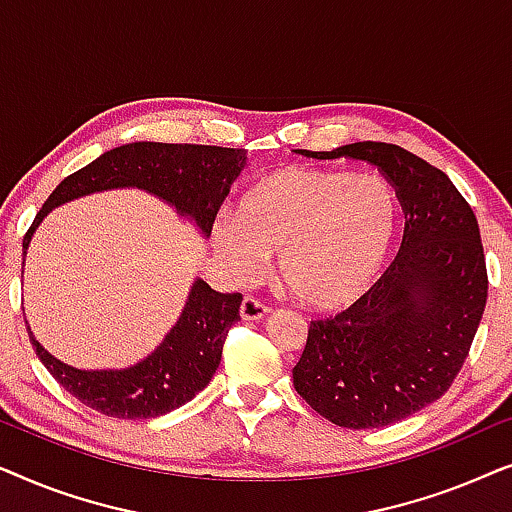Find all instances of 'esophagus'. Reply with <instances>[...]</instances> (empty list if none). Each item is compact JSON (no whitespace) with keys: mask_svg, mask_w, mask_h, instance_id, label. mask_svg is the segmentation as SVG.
Returning <instances> with one entry per match:
<instances>
[{"mask_svg":"<svg viewBox=\"0 0 512 512\" xmlns=\"http://www.w3.org/2000/svg\"><path fill=\"white\" fill-rule=\"evenodd\" d=\"M268 307H265L261 300H256L254 296H247L240 305V317L244 321H261L263 317H268Z\"/></svg>","mask_w":512,"mask_h":512,"instance_id":"34e87169","label":"esophagus"}]
</instances>
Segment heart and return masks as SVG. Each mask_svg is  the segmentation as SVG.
Wrapping results in <instances>:
<instances>
[{
    "label": "heart",
    "instance_id": "1",
    "mask_svg": "<svg viewBox=\"0 0 512 512\" xmlns=\"http://www.w3.org/2000/svg\"><path fill=\"white\" fill-rule=\"evenodd\" d=\"M398 195L380 174L289 165L244 188L235 214L212 228L216 256L237 282L279 254V275L312 310H340L366 296L398 230Z\"/></svg>",
    "mask_w": 512,
    "mask_h": 512
}]
</instances>
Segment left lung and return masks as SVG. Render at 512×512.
<instances>
[{
  "label": "left lung",
  "instance_id": "1",
  "mask_svg": "<svg viewBox=\"0 0 512 512\" xmlns=\"http://www.w3.org/2000/svg\"><path fill=\"white\" fill-rule=\"evenodd\" d=\"M305 156L375 165L405 212L394 263L345 312L312 321L293 368V387L328 422L380 429L438 401L464 366L487 303L478 219L445 172L396 144Z\"/></svg>",
  "mask_w": 512,
  "mask_h": 512
}]
</instances>
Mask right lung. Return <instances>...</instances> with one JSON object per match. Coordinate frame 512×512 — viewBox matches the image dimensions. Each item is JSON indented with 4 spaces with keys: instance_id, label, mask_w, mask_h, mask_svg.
Returning <instances> with one entry per match:
<instances>
[{
    "instance_id": "obj_1",
    "label": "right lung",
    "mask_w": 512,
    "mask_h": 512,
    "mask_svg": "<svg viewBox=\"0 0 512 512\" xmlns=\"http://www.w3.org/2000/svg\"><path fill=\"white\" fill-rule=\"evenodd\" d=\"M244 165V149L160 142L116 146L60 181L27 230L23 254H27L34 230L55 207L114 188L151 193L153 198L167 202L181 219L191 221L207 240L216 212ZM240 305V293H219L205 279L195 277L184 310L163 342L135 366L121 370L69 366L44 349L32 335V328L27 331L48 373L83 405L107 417L149 419L181 408L207 387L221 363L228 328L240 321Z\"/></svg>"
}]
</instances>
